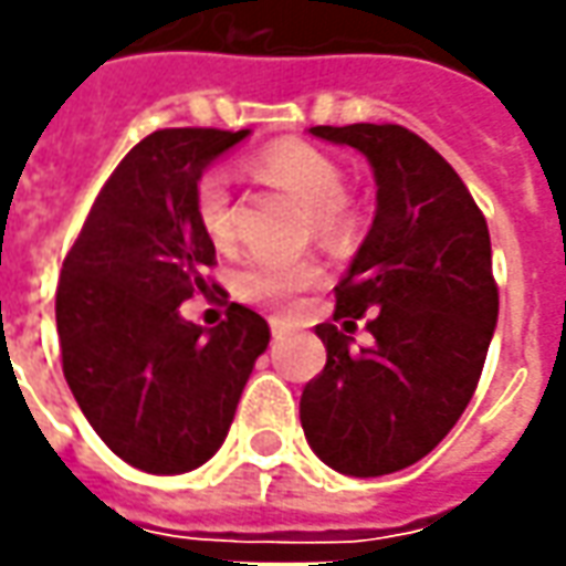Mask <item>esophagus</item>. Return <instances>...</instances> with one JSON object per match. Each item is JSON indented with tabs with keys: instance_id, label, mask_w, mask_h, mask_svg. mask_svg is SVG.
<instances>
[{
	"instance_id": "34e87169",
	"label": "esophagus",
	"mask_w": 566,
	"mask_h": 566,
	"mask_svg": "<svg viewBox=\"0 0 566 566\" xmlns=\"http://www.w3.org/2000/svg\"><path fill=\"white\" fill-rule=\"evenodd\" d=\"M271 333H274V339H283V333H286V329H283L280 321H271Z\"/></svg>"
}]
</instances>
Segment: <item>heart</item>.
Segmentation results:
<instances>
[{
	"label": "heart",
	"mask_w": 566,
	"mask_h": 566,
	"mask_svg": "<svg viewBox=\"0 0 566 566\" xmlns=\"http://www.w3.org/2000/svg\"><path fill=\"white\" fill-rule=\"evenodd\" d=\"M255 177L280 186L295 202L308 211L311 233L324 245H336L352 230V211L345 202V174L327 151L314 149L298 139H283L261 149L249 161ZM192 208L202 233L218 249H230L237 242V205L233 186L221 168H208L196 180ZM321 280V268L314 261H276L255 258L233 276L237 298L258 308L290 311L298 295Z\"/></svg>",
	"instance_id": "obj_1"
}]
</instances>
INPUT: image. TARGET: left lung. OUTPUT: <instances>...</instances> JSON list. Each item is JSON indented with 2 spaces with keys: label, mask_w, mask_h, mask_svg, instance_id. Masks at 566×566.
<instances>
[{
  "label": "left lung",
  "mask_w": 566,
  "mask_h": 566,
  "mask_svg": "<svg viewBox=\"0 0 566 566\" xmlns=\"http://www.w3.org/2000/svg\"><path fill=\"white\" fill-rule=\"evenodd\" d=\"M370 161L377 214L336 286V324H317L324 370L298 417L314 454L345 476L411 468L464 415L499 321V286L483 211L464 180L398 124L311 127ZM371 311L375 343L347 333Z\"/></svg>",
  "instance_id": "1"
}]
</instances>
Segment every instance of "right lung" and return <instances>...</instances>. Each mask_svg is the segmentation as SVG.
Wrapping results in <instances>:
<instances>
[{"label":"right lung","instance_id":"add662e5","mask_svg":"<svg viewBox=\"0 0 566 566\" xmlns=\"http://www.w3.org/2000/svg\"><path fill=\"white\" fill-rule=\"evenodd\" d=\"M249 130L149 133L102 186L64 255L55 324L64 380L98 439L146 473H186L221 449L268 321L230 302L205 329L180 305L214 283V242L196 221L202 170Z\"/></svg>","mask_w":566,"mask_h":566}]
</instances>
